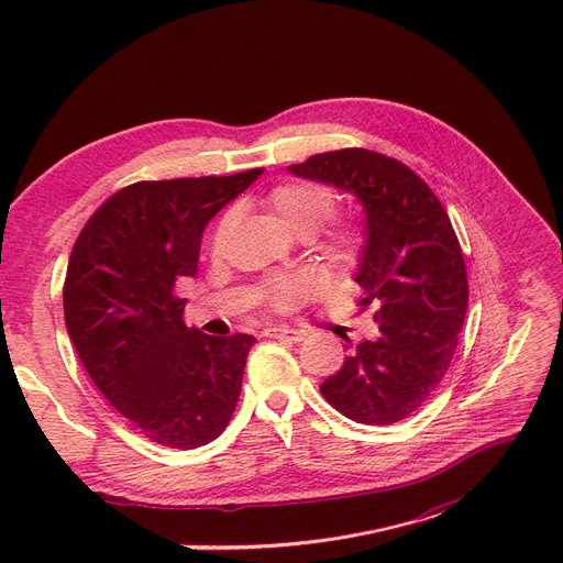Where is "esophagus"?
<instances>
[{
	"mask_svg": "<svg viewBox=\"0 0 563 563\" xmlns=\"http://www.w3.org/2000/svg\"><path fill=\"white\" fill-rule=\"evenodd\" d=\"M266 339H278V341H289V343H299L306 334L301 329H289V327H268L264 329Z\"/></svg>",
	"mask_w": 563,
	"mask_h": 563,
	"instance_id": "1",
	"label": "esophagus"
}]
</instances>
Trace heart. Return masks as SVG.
I'll use <instances>...</instances> for the list:
<instances>
[{
  "label": "heart",
  "instance_id": "heart-1",
  "mask_svg": "<svg viewBox=\"0 0 563 563\" xmlns=\"http://www.w3.org/2000/svg\"><path fill=\"white\" fill-rule=\"evenodd\" d=\"M268 206L274 208V213L280 218V222L299 236L313 234L316 229L334 213V192L329 187L320 183H283L266 197ZM234 211H227L213 232V245L220 247L222 241L229 236L234 227ZM352 239H355V232L352 227L341 224L334 232V243L347 245ZM320 287V278L313 274V271H297V274H287V276H276L271 278L266 285L268 301L276 310H292L301 306L306 299L313 297Z\"/></svg>",
  "mask_w": 563,
  "mask_h": 563
}]
</instances>
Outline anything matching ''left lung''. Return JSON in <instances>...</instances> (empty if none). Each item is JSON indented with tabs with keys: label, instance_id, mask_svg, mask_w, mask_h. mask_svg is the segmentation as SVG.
<instances>
[{
	"label": "left lung",
	"instance_id": "1",
	"mask_svg": "<svg viewBox=\"0 0 563 563\" xmlns=\"http://www.w3.org/2000/svg\"><path fill=\"white\" fill-rule=\"evenodd\" d=\"M287 169L355 195L366 213L355 280L378 336L350 343L322 397L360 424L401 422L443 380L466 318L468 278L452 222L418 174L380 153L343 148Z\"/></svg>",
	"mask_w": 563,
	"mask_h": 563
}]
</instances>
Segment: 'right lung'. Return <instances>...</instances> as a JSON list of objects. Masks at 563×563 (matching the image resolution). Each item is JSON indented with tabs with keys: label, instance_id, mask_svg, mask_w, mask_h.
I'll return each mask as SVG.
<instances>
[{
	"label": "right lung",
	"instance_id": "obj_1",
	"mask_svg": "<svg viewBox=\"0 0 563 563\" xmlns=\"http://www.w3.org/2000/svg\"><path fill=\"white\" fill-rule=\"evenodd\" d=\"M262 172L128 185L74 243L62 292L71 343L109 404L157 445L201 448L232 420L255 336L187 329L176 289L197 276L208 220Z\"/></svg>",
	"mask_w": 563,
	"mask_h": 563
}]
</instances>
